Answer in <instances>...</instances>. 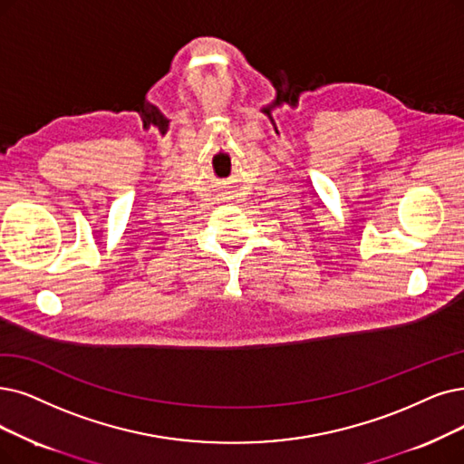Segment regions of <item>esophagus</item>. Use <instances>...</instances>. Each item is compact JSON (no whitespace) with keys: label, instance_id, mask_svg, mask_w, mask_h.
Instances as JSON below:
<instances>
[{"label":"esophagus","instance_id":"esophagus-1","mask_svg":"<svg viewBox=\"0 0 464 464\" xmlns=\"http://www.w3.org/2000/svg\"><path fill=\"white\" fill-rule=\"evenodd\" d=\"M222 199L228 201V199H234V196H232V194H225V196H222Z\"/></svg>","mask_w":464,"mask_h":464}]
</instances>
